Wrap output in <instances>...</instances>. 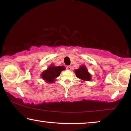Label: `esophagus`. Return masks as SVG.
Instances as JSON below:
<instances>
[{"label":"esophagus","instance_id":"esophagus-1","mask_svg":"<svg viewBox=\"0 0 131 131\" xmlns=\"http://www.w3.org/2000/svg\"><path fill=\"white\" fill-rule=\"evenodd\" d=\"M66 69H67L68 70H71V67L70 66H67V67H66Z\"/></svg>","mask_w":131,"mask_h":131}]
</instances>
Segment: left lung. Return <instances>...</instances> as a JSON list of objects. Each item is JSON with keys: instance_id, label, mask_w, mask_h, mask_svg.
Wrapping results in <instances>:
<instances>
[{"instance_id": "obj_1", "label": "left lung", "mask_w": 131, "mask_h": 131, "mask_svg": "<svg viewBox=\"0 0 131 131\" xmlns=\"http://www.w3.org/2000/svg\"><path fill=\"white\" fill-rule=\"evenodd\" d=\"M74 72L76 76L82 80L90 81L91 79V75L85 66H81L79 69L75 70Z\"/></svg>"}]
</instances>
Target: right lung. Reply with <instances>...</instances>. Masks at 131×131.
<instances>
[{
    "label": "right lung",
    "instance_id": "right-lung-1",
    "mask_svg": "<svg viewBox=\"0 0 131 131\" xmlns=\"http://www.w3.org/2000/svg\"><path fill=\"white\" fill-rule=\"evenodd\" d=\"M66 69L64 66H54L51 65L47 70L43 71L41 77L43 79L49 83H53L55 81V79L60 76L61 72Z\"/></svg>",
    "mask_w": 131,
    "mask_h": 131
}]
</instances>
